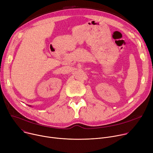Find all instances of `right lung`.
I'll list each match as a JSON object with an SVG mask.
<instances>
[{
	"mask_svg": "<svg viewBox=\"0 0 153 153\" xmlns=\"http://www.w3.org/2000/svg\"><path fill=\"white\" fill-rule=\"evenodd\" d=\"M29 106H31V105H29Z\"/></svg>",
	"mask_w": 153,
	"mask_h": 153,
	"instance_id": "obj_1",
	"label": "right lung"
}]
</instances>
